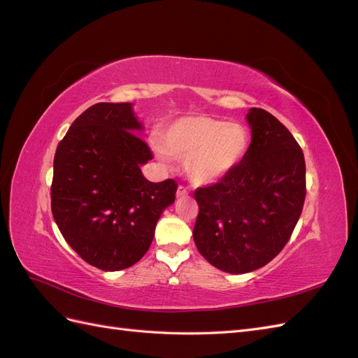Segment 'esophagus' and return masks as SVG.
<instances>
[{
	"instance_id": "obj_1",
	"label": "esophagus",
	"mask_w": 358,
	"mask_h": 358,
	"mask_svg": "<svg viewBox=\"0 0 358 358\" xmlns=\"http://www.w3.org/2000/svg\"><path fill=\"white\" fill-rule=\"evenodd\" d=\"M176 196H178V199H182V197H187V196H188V189H187L185 187H182V185H179V187H178V191H176Z\"/></svg>"
}]
</instances>
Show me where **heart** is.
<instances>
[{
	"mask_svg": "<svg viewBox=\"0 0 358 358\" xmlns=\"http://www.w3.org/2000/svg\"><path fill=\"white\" fill-rule=\"evenodd\" d=\"M159 157L183 159V170L194 185H212L241 166L249 136L245 127L221 119L189 115L170 122L161 131Z\"/></svg>",
	"mask_w": 358,
	"mask_h": 358,
	"instance_id": "heart-1",
	"label": "heart"
}]
</instances>
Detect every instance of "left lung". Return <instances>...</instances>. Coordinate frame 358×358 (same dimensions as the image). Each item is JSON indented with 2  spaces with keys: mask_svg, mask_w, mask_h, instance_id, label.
Masks as SVG:
<instances>
[{
  "mask_svg": "<svg viewBox=\"0 0 358 358\" xmlns=\"http://www.w3.org/2000/svg\"><path fill=\"white\" fill-rule=\"evenodd\" d=\"M246 119L252 140L241 166L194 192L199 252L233 275L263 267L282 251L306 197L305 157L287 127L257 107Z\"/></svg>",
  "mask_w": 358,
  "mask_h": 358,
  "instance_id": "8db88e82",
  "label": "left lung"
}]
</instances>
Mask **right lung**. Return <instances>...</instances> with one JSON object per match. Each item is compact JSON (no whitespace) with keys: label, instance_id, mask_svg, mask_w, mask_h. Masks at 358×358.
<instances>
[{"label":"right lung","instance_id":"right-lung-1","mask_svg":"<svg viewBox=\"0 0 358 358\" xmlns=\"http://www.w3.org/2000/svg\"><path fill=\"white\" fill-rule=\"evenodd\" d=\"M140 129L131 103H96L71 124L53 159V220L74 251L106 272L136 264L175 203V180L149 182L140 170L154 158Z\"/></svg>","mask_w":358,"mask_h":358}]
</instances>
